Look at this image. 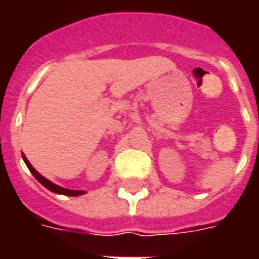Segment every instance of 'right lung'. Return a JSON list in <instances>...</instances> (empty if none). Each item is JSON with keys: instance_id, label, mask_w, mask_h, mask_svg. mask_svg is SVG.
Returning <instances> with one entry per match:
<instances>
[{"instance_id": "right-lung-1", "label": "right lung", "mask_w": 259, "mask_h": 259, "mask_svg": "<svg viewBox=\"0 0 259 259\" xmlns=\"http://www.w3.org/2000/svg\"><path fill=\"white\" fill-rule=\"evenodd\" d=\"M22 158H23V161H25V163L27 165V168H29V170H30L31 174H33V176L36 178L40 183H41L44 187H47L48 190H51L53 193H57V194H65V195H72V197H76V195H81L84 191L83 190H68V189H64V187H61V186H57L54 185L53 182H50L48 179H46L44 176H41V175L37 172L36 169L33 168L30 165V162L27 161V158L25 157V155H22Z\"/></svg>"}]
</instances>
